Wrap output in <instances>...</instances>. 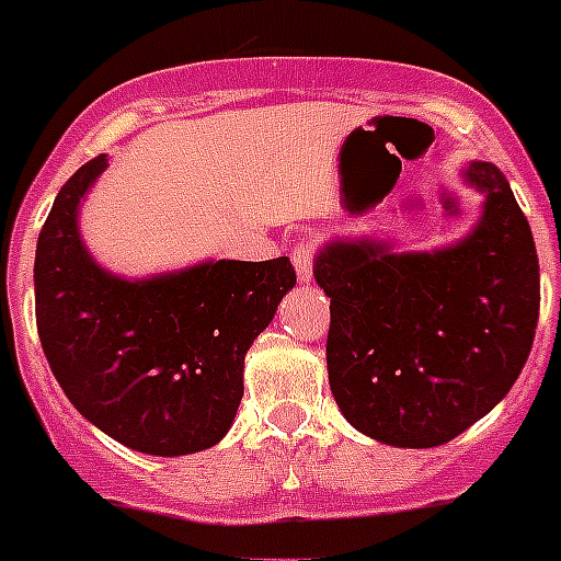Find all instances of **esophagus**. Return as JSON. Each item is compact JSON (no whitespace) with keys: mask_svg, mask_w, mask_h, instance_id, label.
I'll use <instances>...</instances> for the list:
<instances>
[{"mask_svg":"<svg viewBox=\"0 0 561 561\" xmlns=\"http://www.w3.org/2000/svg\"><path fill=\"white\" fill-rule=\"evenodd\" d=\"M317 253H320V247H317L314 241H297V244L291 247V264H295L300 284H311Z\"/></svg>","mask_w":561,"mask_h":561,"instance_id":"esophagus-1","label":"esophagus"}]
</instances>
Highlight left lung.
<instances>
[{"mask_svg":"<svg viewBox=\"0 0 561 561\" xmlns=\"http://www.w3.org/2000/svg\"><path fill=\"white\" fill-rule=\"evenodd\" d=\"M486 194L465 241L389 253L336 241L314 264L331 297L328 381L347 423L398 448H436L495 409L534 344L539 261L526 214L492 163L465 169Z\"/></svg>","mask_w":561,"mask_h":561,"instance_id":"8db88e82","label":"left lung"}]
</instances>
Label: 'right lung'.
Masks as SVG:
<instances>
[{
  "instance_id": "1",
  "label": "right lung",
  "mask_w": 561,
  "mask_h": 561,
  "mask_svg": "<svg viewBox=\"0 0 561 561\" xmlns=\"http://www.w3.org/2000/svg\"><path fill=\"white\" fill-rule=\"evenodd\" d=\"M105 167V156L82 163L41 228V347L66 398L107 436L152 456L197 454L228 434L244 356L297 284L295 266L280 255L152 280L107 275L77 233V205Z\"/></svg>"
}]
</instances>
